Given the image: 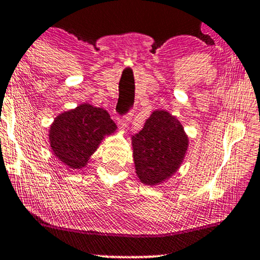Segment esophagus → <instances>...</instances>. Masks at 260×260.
Returning <instances> with one entry per match:
<instances>
[{
	"instance_id": "obj_1",
	"label": "esophagus",
	"mask_w": 260,
	"mask_h": 260,
	"mask_svg": "<svg viewBox=\"0 0 260 260\" xmlns=\"http://www.w3.org/2000/svg\"><path fill=\"white\" fill-rule=\"evenodd\" d=\"M131 119H132V113H128L127 116L119 117L118 122H117V123H118V125H119V127H121V128H127L128 124H129Z\"/></svg>"
}]
</instances>
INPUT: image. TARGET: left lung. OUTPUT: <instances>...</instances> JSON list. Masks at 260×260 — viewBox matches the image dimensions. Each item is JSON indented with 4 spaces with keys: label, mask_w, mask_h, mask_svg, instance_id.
I'll list each match as a JSON object with an SVG mask.
<instances>
[{
    "label": "left lung",
    "mask_w": 260,
    "mask_h": 260,
    "mask_svg": "<svg viewBox=\"0 0 260 260\" xmlns=\"http://www.w3.org/2000/svg\"><path fill=\"white\" fill-rule=\"evenodd\" d=\"M136 173L143 184H161L180 168L189 147V138L175 116L156 110L132 137Z\"/></svg>",
    "instance_id": "1"
}]
</instances>
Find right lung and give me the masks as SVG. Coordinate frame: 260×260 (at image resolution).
<instances>
[{"mask_svg": "<svg viewBox=\"0 0 260 260\" xmlns=\"http://www.w3.org/2000/svg\"><path fill=\"white\" fill-rule=\"evenodd\" d=\"M117 129L106 110L81 104L54 119L49 129L50 149L70 169H81L102 139Z\"/></svg>", "mask_w": 260, "mask_h": 260, "instance_id": "right-lung-1", "label": "right lung"}]
</instances>
